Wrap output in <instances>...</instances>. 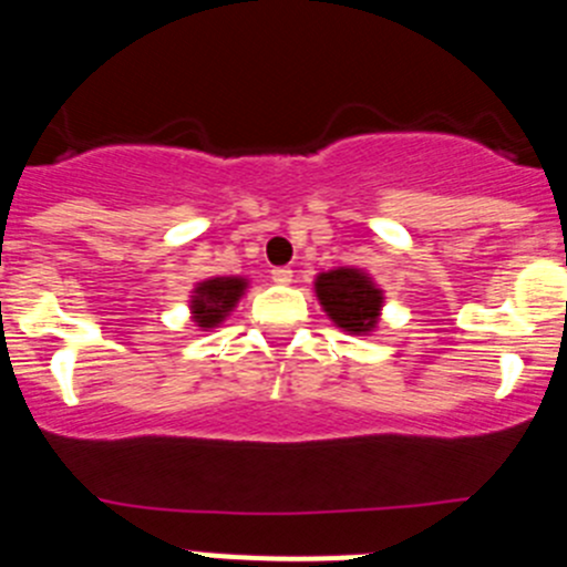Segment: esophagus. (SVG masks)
I'll use <instances>...</instances> for the list:
<instances>
[{"mask_svg":"<svg viewBox=\"0 0 567 567\" xmlns=\"http://www.w3.org/2000/svg\"><path fill=\"white\" fill-rule=\"evenodd\" d=\"M275 284H292V269L289 267H275L272 269Z\"/></svg>","mask_w":567,"mask_h":567,"instance_id":"1","label":"esophagus"}]
</instances>
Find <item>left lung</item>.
Wrapping results in <instances>:
<instances>
[{
  "instance_id": "1",
  "label": "left lung",
  "mask_w": 567,
  "mask_h": 567,
  "mask_svg": "<svg viewBox=\"0 0 567 567\" xmlns=\"http://www.w3.org/2000/svg\"><path fill=\"white\" fill-rule=\"evenodd\" d=\"M320 307L329 318L349 334H369L378 327L383 292L372 284V278L360 269H332L320 272L315 280Z\"/></svg>"
}]
</instances>
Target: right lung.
<instances>
[{
    "label": "right lung",
    "instance_id": "add662e5",
    "mask_svg": "<svg viewBox=\"0 0 567 567\" xmlns=\"http://www.w3.org/2000/svg\"><path fill=\"white\" fill-rule=\"evenodd\" d=\"M244 289H247V280L244 278H213L198 284L193 295V303H189L193 320L202 329L218 327L233 312V307L238 303Z\"/></svg>",
    "mask_w": 567,
    "mask_h": 567
}]
</instances>
